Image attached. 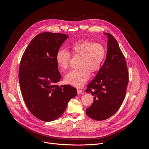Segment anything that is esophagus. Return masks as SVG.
I'll use <instances>...</instances> for the list:
<instances>
[{
    "mask_svg": "<svg viewBox=\"0 0 149 149\" xmlns=\"http://www.w3.org/2000/svg\"><path fill=\"white\" fill-rule=\"evenodd\" d=\"M77 93H78V95H80V94H82L83 92L82 91V90H81L79 89H78L77 90Z\"/></svg>",
    "mask_w": 149,
    "mask_h": 149,
    "instance_id": "34e87169",
    "label": "esophagus"
}]
</instances>
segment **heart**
Segmentation results:
<instances>
[{
	"mask_svg": "<svg viewBox=\"0 0 149 149\" xmlns=\"http://www.w3.org/2000/svg\"><path fill=\"white\" fill-rule=\"evenodd\" d=\"M74 56H81L80 68L70 71L65 76L67 84L75 87H81L90 77V71H98L105 59V49L103 45L88 40H81L71 47ZM71 54L65 49H59L56 54L55 60L59 68L66 70L70 64Z\"/></svg>",
	"mask_w": 149,
	"mask_h": 149,
	"instance_id": "heart-1",
	"label": "heart"
}]
</instances>
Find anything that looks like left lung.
<instances>
[{"instance_id": "obj_1", "label": "left lung", "mask_w": 149, "mask_h": 149, "mask_svg": "<svg viewBox=\"0 0 149 149\" xmlns=\"http://www.w3.org/2000/svg\"><path fill=\"white\" fill-rule=\"evenodd\" d=\"M104 34L108 38L106 59L86 90L94 96L86 114L97 121L107 119L117 111L124 100L129 82L125 59L117 41L110 33Z\"/></svg>"}]
</instances>
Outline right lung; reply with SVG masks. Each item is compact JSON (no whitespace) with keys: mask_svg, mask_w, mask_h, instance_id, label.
<instances>
[{"mask_svg":"<svg viewBox=\"0 0 149 149\" xmlns=\"http://www.w3.org/2000/svg\"><path fill=\"white\" fill-rule=\"evenodd\" d=\"M68 36L43 32L30 42L21 59L19 81L30 112L43 121H54L64 113L76 88L56 84L62 78L55 60L57 51Z\"/></svg>","mask_w":149,"mask_h":149,"instance_id":"add662e5","label":"right lung"}]
</instances>
